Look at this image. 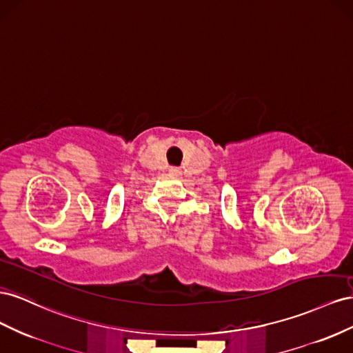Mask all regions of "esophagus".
<instances>
[{
	"instance_id": "obj_1",
	"label": "esophagus",
	"mask_w": 353,
	"mask_h": 353,
	"mask_svg": "<svg viewBox=\"0 0 353 353\" xmlns=\"http://www.w3.org/2000/svg\"><path fill=\"white\" fill-rule=\"evenodd\" d=\"M170 174L179 176V174H180V170H179V168H170Z\"/></svg>"
}]
</instances>
